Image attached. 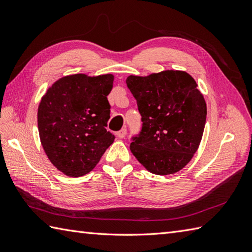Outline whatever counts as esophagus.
Wrapping results in <instances>:
<instances>
[{
    "label": "esophagus",
    "instance_id": "1",
    "mask_svg": "<svg viewBox=\"0 0 252 252\" xmlns=\"http://www.w3.org/2000/svg\"><path fill=\"white\" fill-rule=\"evenodd\" d=\"M126 135V127H125V129H122V130H120L119 132L117 133V136L119 137V138H125Z\"/></svg>",
    "mask_w": 252,
    "mask_h": 252
}]
</instances>
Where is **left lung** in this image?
I'll return each instance as SVG.
<instances>
[{
	"label": "left lung",
	"instance_id": "obj_1",
	"mask_svg": "<svg viewBox=\"0 0 252 252\" xmlns=\"http://www.w3.org/2000/svg\"><path fill=\"white\" fill-rule=\"evenodd\" d=\"M126 82L143 121L131 153L151 173L179 172L194 157L206 125V100L194 78L186 71L164 70L129 76Z\"/></svg>",
	"mask_w": 252,
	"mask_h": 252
}]
</instances>
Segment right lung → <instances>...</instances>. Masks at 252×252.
<instances>
[{
	"label": "right lung",
	"mask_w": 252,
	"mask_h": 252,
	"mask_svg": "<svg viewBox=\"0 0 252 252\" xmlns=\"http://www.w3.org/2000/svg\"><path fill=\"white\" fill-rule=\"evenodd\" d=\"M112 85L110 73H77L58 79L42 96L40 141L52 164L63 174L78 178L89 173L114 143L115 136L106 130Z\"/></svg>",
	"instance_id": "obj_1"
}]
</instances>
